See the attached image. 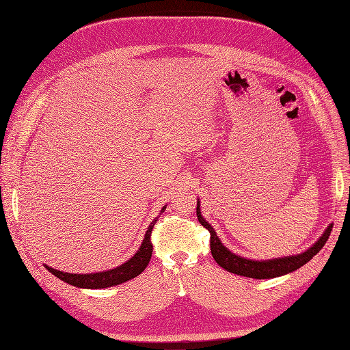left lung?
I'll use <instances>...</instances> for the list:
<instances>
[{"label":"left lung","instance_id":"left-lung-1","mask_svg":"<svg viewBox=\"0 0 350 350\" xmlns=\"http://www.w3.org/2000/svg\"><path fill=\"white\" fill-rule=\"evenodd\" d=\"M197 217L200 224L210 232L211 256H213V258L216 260L219 266L230 273L238 274V276L251 278V279H273V278L284 276V274L298 270L299 267L304 266V264L308 262L315 254H319V251L327 242L328 237H330L332 229H333L332 224L328 225L323 232V235L315 241V243H312V247L305 250L301 254H296V256L270 258V260H251L232 252L229 248L224 245V243H221L220 238L216 235V230L213 229V226H211L208 221L201 216L198 200H197Z\"/></svg>","mask_w":350,"mask_h":350}]
</instances>
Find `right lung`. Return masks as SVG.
Returning a JSON list of instances; mask_svg holds the SVG:
<instances>
[{
	"instance_id": "obj_1",
	"label": "right lung",
	"mask_w": 350,
	"mask_h": 350,
	"mask_svg": "<svg viewBox=\"0 0 350 350\" xmlns=\"http://www.w3.org/2000/svg\"><path fill=\"white\" fill-rule=\"evenodd\" d=\"M165 210H166V206L162 207L161 215ZM157 219H159V216L150 221V225L146 230L139 251H137L130 260H126L118 267L111 269V270H105V271L86 273V274L64 273V271L52 269L49 266H45V267L52 274H54V276L61 279L62 282H66L72 286H77V288H83V289H105V288H111V286L121 284L124 282H129V280L139 276V274H142L152 258L153 245L150 242V235H152V229L157 221Z\"/></svg>"
}]
</instances>
